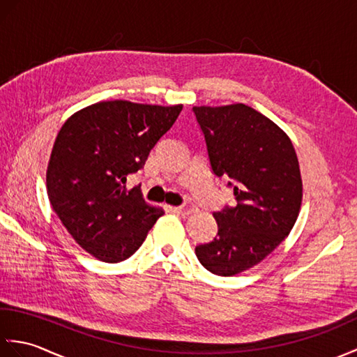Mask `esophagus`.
<instances>
[{"mask_svg":"<svg viewBox=\"0 0 357 357\" xmlns=\"http://www.w3.org/2000/svg\"><path fill=\"white\" fill-rule=\"evenodd\" d=\"M174 213H179V215H184V216H187V215H190V213H193V206H190V204H185V206H181V207H173L172 208Z\"/></svg>","mask_w":357,"mask_h":357,"instance_id":"obj_1","label":"esophagus"}]
</instances>
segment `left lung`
Returning <instances> with one entry per match:
<instances>
[{
    "instance_id": "1",
    "label": "left lung",
    "mask_w": 357,
    "mask_h": 357,
    "mask_svg": "<svg viewBox=\"0 0 357 357\" xmlns=\"http://www.w3.org/2000/svg\"><path fill=\"white\" fill-rule=\"evenodd\" d=\"M211 170L229 179L234 204L215 211L218 234L195 248L218 276H234L265 259L288 236L302 202L299 161L288 135L245 104L193 107Z\"/></svg>"
}]
</instances>
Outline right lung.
Returning a JSON list of instances; mask_svg holds the SVG:
<instances>
[{"label":"right lung","mask_w":357,"mask_h":357,"mask_svg":"<svg viewBox=\"0 0 357 357\" xmlns=\"http://www.w3.org/2000/svg\"><path fill=\"white\" fill-rule=\"evenodd\" d=\"M181 110L183 104L101 101L73 113L59 130L45 174L50 206L96 259L115 264L130 257L164 215L144 201L139 185L126 184Z\"/></svg>","instance_id":"obj_1"}]
</instances>
